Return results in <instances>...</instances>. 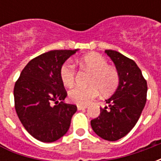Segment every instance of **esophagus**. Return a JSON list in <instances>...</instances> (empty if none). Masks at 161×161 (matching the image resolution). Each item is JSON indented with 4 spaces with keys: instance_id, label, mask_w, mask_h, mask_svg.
Here are the masks:
<instances>
[{
    "instance_id": "esophagus-1",
    "label": "esophagus",
    "mask_w": 161,
    "mask_h": 161,
    "mask_svg": "<svg viewBox=\"0 0 161 161\" xmlns=\"http://www.w3.org/2000/svg\"><path fill=\"white\" fill-rule=\"evenodd\" d=\"M87 108L86 106H82V105H77V109L78 110H83V109H85Z\"/></svg>"
}]
</instances>
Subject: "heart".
<instances>
[{"mask_svg": "<svg viewBox=\"0 0 161 161\" xmlns=\"http://www.w3.org/2000/svg\"><path fill=\"white\" fill-rule=\"evenodd\" d=\"M81 66L92 72L89 87H75L69 91V99L82 106L90 104L101 93L104 96L113 93L118 87L120 75L115 67L108 65L107 59L97 53H89L78 60ZM76 69L70 62L60 68V78L66 87L72 86L75 82Z\"/></svg>", "mask_w": 161, "mask_h": 161, "instance_id": "obj_1", "label": "heart"}]
</instances>
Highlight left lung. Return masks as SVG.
<instances>
[{
    "label": "left lung",
    "mask_w": 161,
    "mask_h": 161,
    "mask_svg": "<svg viewBox=\"0 0 161 161\" xmlns=\"http://www.w3.org/2000/svg\"><path fill=\"white\" fill-rule=\"evenodd\" d=\"M120 75V83L111 97L106 100L108 107L100 108V115L91 120L94 132L109 142L128 135L138 121L147 101V84L142 70L134 60L121 53L106 50Z\"/></svg>",
    "instance_id": "8db88e82"
}]
</instances>
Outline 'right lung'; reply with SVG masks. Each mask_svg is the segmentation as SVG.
<instances>
[{
    "instance_id": "obj_1",
    "label": "right lung",
    "mask_w": 161,
    "mask_h": 161,
    "mask_svg": "<svg viewBox=\"0 0 161 161\" xmlns=\"http://www.w3.org/2000/svg\"><path fill=\"white\" fill-rule=\"evenodd\" d=\"M77 50H54L34 58L23 69L14 89L19 121L33 137L53 142L65 135L77 106L64 103L67 92L60 68Z\"/></svg>"
}]
</instances>
